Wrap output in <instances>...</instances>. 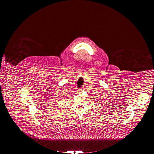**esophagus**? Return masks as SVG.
Here are the masks:
<instances>
[{"label": "esophagus", "mask_w": 154, "mask_h": 154, "mask_svg": "<svg viewBox=\"0 0 154 154\" xmlns=\"http://www.w3.org/2000/svg\"><path fill=\"white\" fill-rule=\"evenodd\" d=\"M83 92H84V91H83L82 89H81V90H80V91H79V92H80V93H82Z\"/></svg>", "instance_id": "34e87169"}]
</instances>
